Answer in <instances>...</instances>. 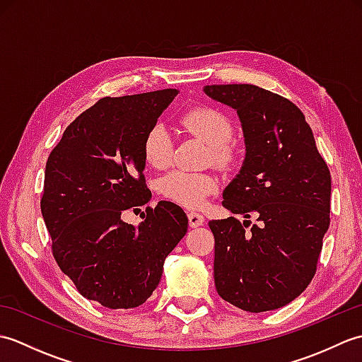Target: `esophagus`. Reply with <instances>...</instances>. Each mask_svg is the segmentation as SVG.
I'll list each match as a JSON object with an SVG mask.
<instances>
[{
  "label": "esophagus",
  "mask_w": 362,
  "mask_h": 362,
  "mask_svg": "<svg viewBox=\"0 0 362 362\" xmlns=\"http://www.w3.org/2000/svg\"><path fill=\"white\" fill-rule=\"evenodd\" d=\"M204 221H205V218L202 216L201 213H196V211H189V213H188L189 227H193V228L201 227V226L204 224Z\"/></svg>",
  "instance_id": "obj_1"
}]
</instances>
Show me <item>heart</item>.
<instances>
[{"label":"heart","mask_w":362,"mask_h":362,"mask_svg":"<svg viewBox=\"0 0 362 362\" xmlns=\"http://www.w3.org/2000/svg\"><path fill=\"white\" fill-rule=\"evenodd\" d=\"M182 124L210 146L213 158L224 165L230 160L228 141L232 140L233 126L224 113L211 107L191 109L182 117ZM143 156L156 169H165L171 163L173 138L163 124L152 126L144 135ZM218 179L211 174L188 173L182 169L161 177L158 183L160 193L169 201L188 209H197L205 199L218 189Z\"/></svg>","instance_id":"heart-1"}]
</instances>
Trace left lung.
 Wrapping results in <instances>:
<instances>
[{"mask_svg":"<svg viewBox=\"0 0 362 362\" xmlns=\"http://www.w3.org/2000/svg\"><path fill=\"white\" fill-rule=\"evenodd\" d=\"M204 93L233 109L245 156L222 193L236 218L210 221L214 284L226 302L249 313L288 305L316 274L329 226L332 177L305 115L289 99L250 83L205 86Z\"/></svg>","mask_w":362,"mask_h":362,"instance_id":"left-lung-1","label":"left lung"}]
</instances>
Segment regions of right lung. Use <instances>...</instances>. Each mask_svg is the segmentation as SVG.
I'll list each match as a JSON object with an SVG mask.
<instances>
[{"label": "right lung", "instance_id": "1", "mask_svg": "<svg viewBox=\"0 0 362 362\" xmlns=\"http://www.w3.org/2000/svg\"><path fill=\"white\" fill-rule=\"evenodd\" d=\"M179 90L103 98L65 129L45 169L42 214L59 267L88 300L136 308L158 286L165 259L188 230L160 201L136 227L121 214L151 201L143 140Z\"/></svg>", "mask_w": 362, "mask_h": 362}]
</instances>
